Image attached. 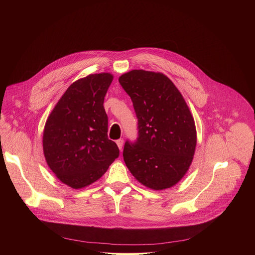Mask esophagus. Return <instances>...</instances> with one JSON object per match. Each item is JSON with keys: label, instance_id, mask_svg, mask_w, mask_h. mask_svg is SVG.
<instances>
[{"label": "esophagus", "instance_id": "esophagus-1", "mask_svg": "<svg viewBox=\"0 0 255 255\" xmlns=\"http://www.w3.org/2000/svg\"><path fill=\"white\" fill-rule=\"evenodd\" d=\"M116 142H117V144L119 146V148L122 150L123 145H124V139H123V138H120V139H118Z\"/></svg>", "mask_w": 255, "mask_h": 255}]
</instances>
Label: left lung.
Masks as SVG:
<instances>
[{"mask_svg": "<svg viewBox=\"0 0 255 255\" xmlns=\"http://www.w3.org/2000/svg\"><path fill=\"white\" fill-rule=\"evenodd\" d=\"M119 82L137 118V138L127 140L124 160L138 181L155 190L182 180L193 159L196 129L181 92L163 73L133 70Z\"/></svg>", "mask_w": 255, "mask_h": 255, "instance_id": "obj_1", "label": "left lung"}]
</instances>
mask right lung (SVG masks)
<instances>
[{"instance_id": "obj_1", "label": "right lung", "mask_w": 255, "mask_h": 255, "mask_svg": "<svg viewBox=\"0 0 255 255\" xmlns=\"http://www.w3.org/2000/svg\"><path fill=\"white\" fill-rule=\"evenodd\" d=\"M111 73L90 74L73 82L50 114L43 133L45 159L64 183L81 188L100 179L120 155L108 138L103 103Z\"/></svg>"}]
</instances>
